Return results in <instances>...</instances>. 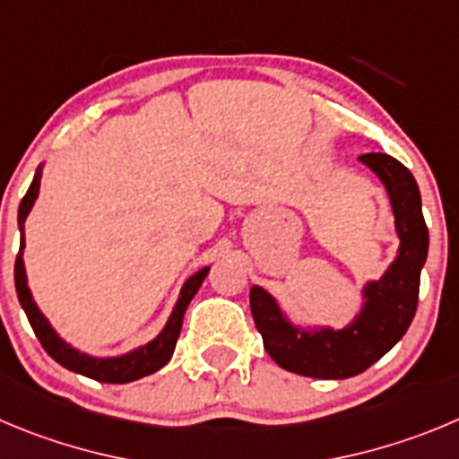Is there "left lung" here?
<instances>
[{"label": "left lung", "mask_w": 459, "mask_h": 459, "mask_svg": "<svg viewBox=\"0 0 459 459\" xmlns=\"http://www.w3.org/2000/svg\"><path fill=\"white\" fill-rule=\"evenodd\" d=\"M359 162L387 190L401 247L383 278L362 288L365 303L358 316L342 331L328 326L306 331L282 315L267 290L251 288V315L264 349L278 367L292 374L324 380L362 374L405 335L417 312L421 267L428 258V226L419 186L408 167L387 153H365Z\"/></svg>", "instance_id": "left-lung-1"}]
</instances>
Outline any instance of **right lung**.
<instances>
[{
  "label": "right lung",
  "instance_id": "1",
  "mask_svg": "<svg viewBox=\"0 0 459 459\" xmlns=\"http://www.w3.org/2000/svg\"><path fill=\"white\" fill-rule=\"evenodd\" d=\"M40 177H42V165L36 169V177H33L31 186H29L27 195L20 201V210H17V226H20V254L15 258V290L17 299H20V306L24 307L29 316V324H31L33 333L40 340L42 349L51 355V358L63 365L65 369L74 371V374L88 376L92 380H100V383H131V380L144 378V376L153 374L160 367H165L169 362L171 353L177 349L178 335H181L183 326V315H186L187 306H190L192 297L199 292L201 282L208 276L210 267L199 269L196 273H192L186 282H183L181 294H178V301L171 310L169 319H167L165 328L153 337L152 342H147L144 346L128 351V353L117 355V358H92L88 353H81V351L72 349L65 340L58 337V333L51 328V324L47 321V316L42 315L40 307L36 306L31 297V290L27 285V272H24V221L27 215L31 212L33 201L38 199V190H40Z\"/></svg>",
  "mask_w": 459,
  "mask_h": 459
}]
</instances>
